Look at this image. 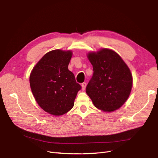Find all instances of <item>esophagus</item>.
I'll return each mask as SVG.
<instances>
[{"label": "esophagus", "mask_w": 158, "mask_h": 158, "mask_svg": "<svg viewBox=\"0 0 158 158\" xmlns=\"http://www.w3.org/2000/svg\"><path fill=\"white\" fill-rule=\"evenodd\" d=\"M81 86H82V89H83V90H84L85 89V88H86V83H83L82 84H81Z\"/></svg>", "instance_id": "1"}]
</instances>
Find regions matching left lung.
I'll return each instance as SVG.
<instances>
[{
  "label": "left lung",
  "mask_w": 158,
  "mask_h": 158,
  "mask_svg": "<svg viewBox=\"0 0 158 158\" xmlns=\"http://www.w3.org/2000/svg\"><path fill=\"white\" fill-rule=\"evenodd\" d=\"M88 58L93 75L86 94L98 109L108 112L118 110L128 98L133 85L128 66L115 52L107 48L89 53Z\"/></svg>",
  "instance_id": "left-lung-1"
}]
</instances>
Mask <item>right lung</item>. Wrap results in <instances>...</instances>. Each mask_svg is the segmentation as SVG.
Segmentation results:
<instances>
[{"mask_svg": "<svg viewBox=\"0 0 158 158\" xmlns=\"http://www.w3.org/2000/svg\"><path fill=\"white\" fill-rule=\"evenodd\" d=\"M72 52L61 50L46 54L30 75L31 91L37 104L48 114H65L74 106L81 86L68 69Z\"/></svg>", "mask_w": 158, "mask_h": 158, "instance_id": "obj_1", "label": "right lung"}]
</instances>
